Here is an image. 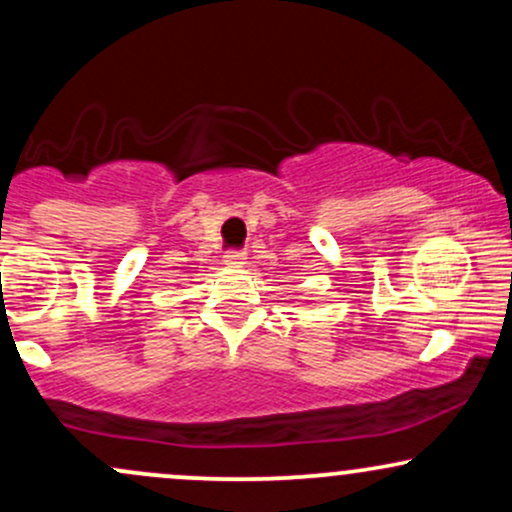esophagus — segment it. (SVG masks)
Here are the masks:
<instances>
[{
	"instance_id": "34e87169",
	"label": "esophagus",
	"mask_w": 512,
	"mask_h": 512,
	"mask_svg": "<svg viewBox=\"0 0 512 512\" xmlns=\"http://www.w3.org/2000/svg\"><path fill=\"white\" fill-rule=\"evenodd\" d=\"M223 262H226L228 267H240V264L245 262V252H240V250H228L226 255H223Z\"/></svg>"
}]
</instances>
